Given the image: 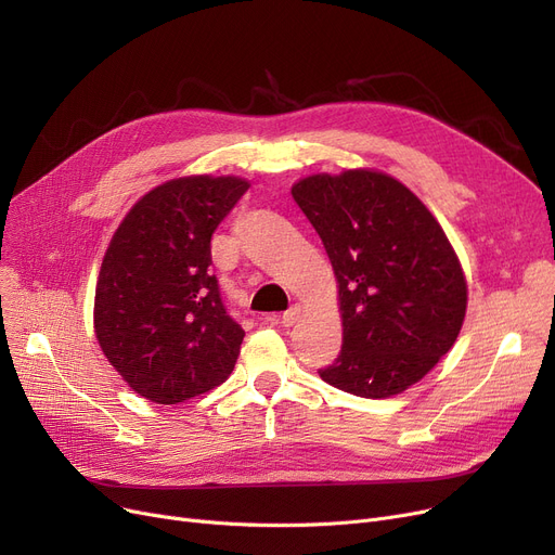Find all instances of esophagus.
I'll use <instances>...</instances> for the list:
<instances>
[{"label": "esophagus", "instance_id": "1", "mask_svg": "<svg viewBox=\"0 0 555 555\" xmlns=\"http://www.w3.org/2000/svg\"><path fill=\"white\" fill-rule=\"evenodd\" d=\"M299 314H301V306H293L289 310H285L283 314H272L270 319H272V322L283 324V326H293L299 319Z\"/></svg>", "mask_w": 555, "mask_h": 555}]
</instances>
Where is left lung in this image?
I'll return each instance as SVG.
<instances>
[{
	"label": "left lung",
	"mask_w": 555,
	"mask_h": 555,
	"mask_svg": "<svg viewBox=\"0 0 555 555\" xmlns=\"http://www.w3.org/2000/svg\"><path fill=\"white\" fill-rule=\"evenodd\" d=\"M293 197L339 283L344 339L322 380L389 398L416 385L459 337L468 287L441 224L385 172L312 175Z\"/></svg>",
	"instance_id": "8db88e82"
}]
</instances>
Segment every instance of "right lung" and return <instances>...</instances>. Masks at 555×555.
Wrapping results in <instances>:
<instances>
[{
  "mask_svg": "<svg viewBox=\"0 0 555 555\" xmlns=\"http://www.w3.org/2000/svg\"><path fill=\"white\" fill-rule=\"evenodd\" d=\"M247 189L241 178L170 180L145 193L112 236L94 328L105 358L139 396L175 404L233 371L245 331L211 274V236Z\"/></svg>",
  "mask_w": 555,
  "mask_h": 555,
  "instance_id": "right-lung-1",
  "label": "right lung"
}]
</instances>
